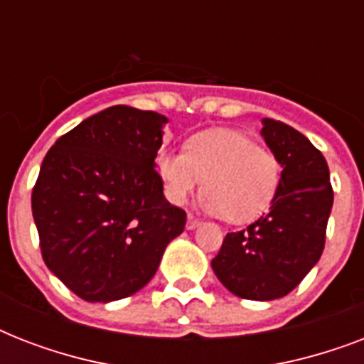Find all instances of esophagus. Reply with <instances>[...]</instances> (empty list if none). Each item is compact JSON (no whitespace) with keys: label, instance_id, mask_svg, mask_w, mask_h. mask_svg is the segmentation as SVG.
I'll use <instances>...</instances> for the list:
<instances>
[{"label":"esophagus","instance_id":"1","mask_svg":"<svg viewBox=\"0 0 364 364\" xmlns=\"http://www.w3.org/2000/svg\"><path fill=\"white\" fill-rule=\"evenodd\" d=\"M196 227H200L198 219H196V217H193V215H188L187 217V228H188V230H194Z\"/></svg>","mask_w":364,"mask_h":364}]
</instances>
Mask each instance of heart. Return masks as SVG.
<instances>
[{
    "instance_id": "heart-1",
    "label": "heart",
    "mask_w": 364,
    "mask_h": 364,
    "mask_svg": "<svg viewBox=\"0 0 364 364\" xmlns=\"http://www.w3.org/2000/svg\"><path fill=\"white\" fill-rule=\"evenodd\" d=\"M156 168L171 204H185L204 183L200 205L230 223L259 217L274 200L282 179L276 154L234 130L202 132L185 151H162Z\"/></svg>"
}]
</instances>
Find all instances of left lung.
Wrapping results in <instances>:
<instances>
[{
  "mask_svg": "<svg viewBox=\"0 0 364 364\" xmlns=\"http://www.w3.org/2000/svg\"><path fill=\"white\" fill-rule=\"evenodd\" d=\"M260 136L283 168L276 196L268 213L227 234L211 268L240 299L274 300L321 259L334 194L327 160L308 137L274 119H262Z\"/></svg>",
  "mask_w": 364,
  "mask_h": 364,
  "instance_id": "obj_1",
  "label": "left lung"
}]
</instances>
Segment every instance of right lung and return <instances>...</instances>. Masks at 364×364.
Listing matches in <instances>:
<instances>
[{
  "instance_id": "add662e5",
  "label": "right lung",
  "mask_w": 364,
  "mask_h": 364,
  "mask_svg": "<svg viewBox=\"0 0 364 364\" xmlns=\"http://www.w3.org/2000/svg\"><path fill=\"white\" fill-rule=\"evenodd\" d=\"M164 115L113 105L56 139L31 193L45 264L87 302L137 293L187 213L162 193Z\"/></svg>"
}]
</instances>
